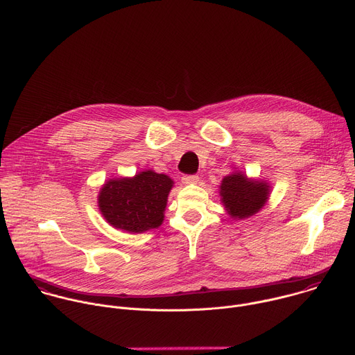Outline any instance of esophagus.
<instances>
[{
	"mask_svg": "<svg viewBox=\"0 0 355 355\" xmlns=\"http://www.w3.org/2000/svg\"><path fill=\"white\" fill-rule=\"evenodd\" d=\"M198 180H200V178L197 175H184L182 178V182L184 184H196V183H198Z\"/></svg>",
	"mask_w": 355,
	"mask_h": 355,
	"instance_id": "obj_1",
	"label": "esophagus"
}]
</instances>
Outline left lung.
I'll list each match as a JSON object with an SVG mask.
<instances>
[{"mask_svg": "<svg viewBox=\"0 0 355 355\" xmlns=\"http://www.w3.org/2000/svg\"><path fill=\"white\" fill-rule=\"evenodd\" d=\"M270 186L266 182L249 179L243 172H232L220 186L221 201L228 214L235 220L254 216L267 202Z\"/></svg>", "mask_w": 355, "mask_h": 355, "instance_id": "1", "label": "left lung"}]
</instances>
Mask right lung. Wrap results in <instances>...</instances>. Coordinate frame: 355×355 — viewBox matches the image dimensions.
I'll use <instances>...</instances> for the list:
<instances>
[{
  "mask_svg": "<svg viewBox=\"0 0 355 355\" xmlns=\"http://www.w3.org/2000/svg\"><path fill=\"white\" fill-rule=\"evenodd\" d=\"M172 186L169 176L154 171L139 172L134 178L110 179L99 191V209L117 230L146 232L162 224Z\"/></svg>",
  "mask_w": 355,
  "mask_h": 355,
  "instance_id": "right-lung-1",
  "label": "right lung"
}]
</instances>
